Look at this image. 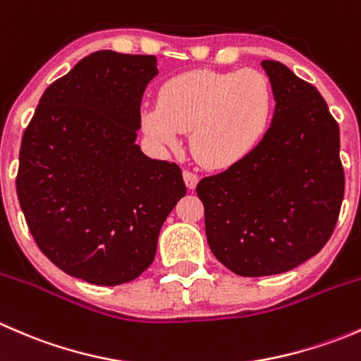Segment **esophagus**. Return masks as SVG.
Listing matches in <instances>:
<instances>
[{
    "mask_svg": "<svg viewBox=\"0 0 361 361\" xmlns=\"http://www.w3.org/2000/svg\"><path fill=\"white\" fill-rule=\"evenodd\" d=\"M183 180H185V185H187L190 190H194V188L197 187V183H199L197 174H195L194 171H188V169L183 171Z\"/></svg>",
    "mask_w": 361,
    "mask_h": 361,
    "instance_id": "obj_1",
    "label": "esophagus"
}]
</instances>
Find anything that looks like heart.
Listing matches in <instances>:
<instances>
[{"label": "heart", "mask_w": 361, "mask_h": 361, "mask_svg": "<svg viewBox=\"0 0 361 361\" xmlns=\"http://www.w3.org/2000/svg\"><path fill=\"white\" fill-rule=\"evenodd\" d=\"M272 89L257 69L185 73L160 89L159 104L143 111L145 133L166 148L190 130V150L209 169H225L250 155L267 133Z\"/></svg>", "instance_id": "1"}]
</instances>
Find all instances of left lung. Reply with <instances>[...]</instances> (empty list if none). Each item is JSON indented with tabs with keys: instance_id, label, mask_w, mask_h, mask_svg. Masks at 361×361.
Here are the masks:
<instances>
[{
	"instance_id": "left-lung-1",
	"label": "left lung",
	"mask_w": 361,
	"mask_h": 361,
	"mask_svg": "<svg viewBox=\"0 0 361 361\" xmlns=\"http://www.w3.org/2000/svg\"><path fill=\"white\" fill-rule=\"evenodd\" d=\"M276 108L258 147L202 178L207 245L245 278L281 274L326 245L336 228L344 169L338 126L322 94L278 61H262Z\"/></svg>"
}]
</instances>
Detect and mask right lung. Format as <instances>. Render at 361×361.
<instances>
[{
  "label": "right lung",
  "mask_w": 361,
  "mask_h": 361,
  "mask_svg": "<svg viewBox=\"0 0 361 361\" xmlns=\"http://www.w3.org/2000/svg\"><path fill=\"white\" fill-rule=\"evenodd\" d=\"M155 56L99 50L47 87L19 154L17 195L38 248L69 276L115 286L150 267L187 194L174 162L136 145Z\"/></svg>",
  "instance_id": "right-lung-1"
}]
</instances>
